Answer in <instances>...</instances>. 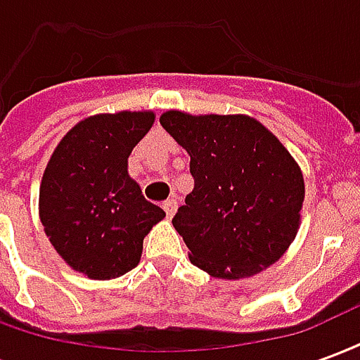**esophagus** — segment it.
<instances>
[{
    "label": "esophagus",
    "instance_id": "34e87169",
    "mask_svg": "<svg viewBox=\"0 0 360 360\" xmlns=\"http://www.w3.org/2000/svg\"><path fill=\"white\" fill-rule=\"evenodd\" d=\"M164 210L165 216L172 219L173 216H175V212H177V202H175V200H167V202L164 204Z\"/></svg>",
    "mask_w": 360,
    "mask_h": 360
}]
</instances>
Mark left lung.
<instances>
[{"label": "left lung", "instance_id": "left-lung-1", "mask_svg": "<svg viewBox=\"0 0 360 360\" xmlns=\"http://www.w3.org/2000/svg\"><path fill=\"white\" fill-rule=\"evenodd\" d=\"M160 123L191 156L195 188L173 218L191 262L243 279L283 257L301 226L304 179L278 136L241 113L169 110Z\"/></svg>", "mask_w": 360, "mask_h": 360}]
</instances>
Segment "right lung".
I'll return each mask as SVG.
<instances>
[{
	"label": "right lung",
	"instance_id": "right-lung-1",
	"mask_svg": "<svg viewBox=\"0 0 360 360\" xmlns=\"http://www.w3.org/2000/svg\"><path fill=\"white\" fill-rule=\"evenodd\" d=\"M154 111L98 113L59 141L40 183L38 212L58 255L90 279H113L141 262L142 241L165 212L129 175V156Z\"/></svg>",
	"mask_w": 360,
	"mask_h": 360
}]
</instances>
